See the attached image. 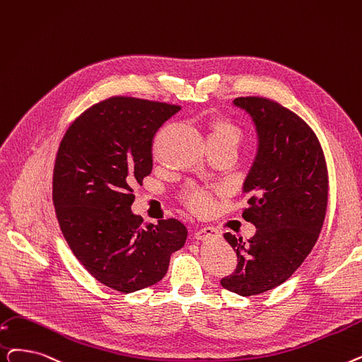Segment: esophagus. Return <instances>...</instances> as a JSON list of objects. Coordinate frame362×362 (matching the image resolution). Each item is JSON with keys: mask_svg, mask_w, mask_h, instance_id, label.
I'll return each instance as SVG.
<instances>
[{"mask_svg": "<svg viewBox=\"0 0 362 362\" xmlns=\"http://www.w3.org/2000/svg\"><path fill=\"white\" fill-rule=\"evenodd\" d=\"M220 237V232L214 228H210V226H206V228H201L199 230L195 232V238L199 240V241H204V240H210V238H218Z\"/></svg>", "mask_w": 362, "mask_h": 362, "instance_id": "esophagus-1", "label": "esophagus"}]
</instances>
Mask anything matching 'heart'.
Returning <instances> with one entry per match:
<instances>
[{
    "instance_id": "b5f03b06",
    "label": "heart",
    "mask_w": 362,
    "mask_h": 362,
    "mask_svg": "<svg viewBox=\"0 0 362 362\" xmlns=\"http://www.w3.org/2000/svg\"><path fill=\"white\" fill-rule=\"evenodd\" d=\"M243 139L240 125L230 118L216 117L209 127L207 142L209 146H232L237 148ZM185 201L187 207L197 213H206L213 207V197L209 191L201 187H187L185 191Z\"/></svg>"
}]
</instances>
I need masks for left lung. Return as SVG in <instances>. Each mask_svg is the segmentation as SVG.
I'll use <instances>...</instances> for the list:
<instances>
[{
    "label": "left lung",
    "instance_id": "left-lung-1",
    "mask_svg": "<svg viewBox=\"0 0 362 362\" xmlns=\"http://www.w3.org/2000/svg\"><path fill=\"white\" fill-rule=\"evenodd\" d=\"M257 133L256 158L243 185V211L256 233L247 243L225 233L238 257L223 288L255 296L287 281L315 245L325 218L328 173L318 137L290 109L264 98H237Z\"/></svg>",
    "mask_w": 362,
    "mask_h": 362
}]
</instances>
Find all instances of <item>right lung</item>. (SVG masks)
I'll return each instance as SVG.
<instances>
[{"instance_id":"add662e5","label":"right lung","mask_w":362,"mask_h":362,"mask_svg":"<svg viewBox=\"0 0 362 362\" xmlns=\"http://www.w3.org/2000/svg\"><path fill=\"white\" fill-rule=\"evenodd\" d=\"M180 106L115 96L93 105L62 139L53 204L75 257L121 293L151 287L167 274L187 230L176 218L144 223L133 214V186L152 171V140Z\"/></svg>"}]
</instances>
